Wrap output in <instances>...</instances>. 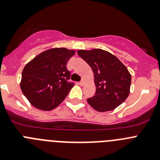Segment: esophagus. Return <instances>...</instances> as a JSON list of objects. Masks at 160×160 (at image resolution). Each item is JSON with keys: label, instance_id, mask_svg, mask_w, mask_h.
Segmentation results:
<instances>
[{"label": "esophagus", "instance_id": "esophagus-1", "mask_svg": "<svg viewBox=\"0 0 160 160\" xmlns=\"http://www.w3.org/2000/svg\"><path fill=\"white\" fill-rule=\"evenodd\" d=\"M79 83H80V85H83L84 84V80H81Z\"/></svg>", "mask_w": 160, "mask_h": 160}]
</instances>
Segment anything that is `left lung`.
Masks as SVG:
<instances>
[{"label":"left lung","mask_w":160,"mask_h":160,"mask_svg":"<svg viewBox=\"0 0 160 160\" xmlns=\"http://www.w3.org/2000/svg\"><path fill=\"white\" fill-rule=\"evenodd\" d=\"M77 53L94 74L96 93L87 100L88 104L100 112L116 109L130 93L132 77L128 68L116 56L100 48L80 49Z\"/></svg>","instance_id":"1"}]
</instances>
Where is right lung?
Wrapping results in <instances>:
<instances>
[{
    "instance_id": "obj_1",
    "label": "right lung",
    "mask_w": 160,
    "mask_h": 160,
    "mask_svg": "<svg viewBox=\"0 0 160 160\" xmlns=\"http://www.w3.org/2000/svg\"><path fill=\"white\" fill-rule=\"evenodd\" d=\"M76 51L52 48L38 54L24 66L20 83L23 94L34 108L51 111L64 101L74 86L67 81L68 61Z\"/></svg>"
}]
</instances>
